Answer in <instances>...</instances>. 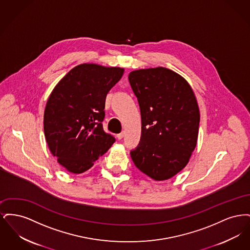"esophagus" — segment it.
<instances>
[{
    "instance_id": "1",
    "label": "esophagus",
    "mask_w": 250,
    "mask_h": 250,
    "mask_svg": "<svg viewBox=\"0 0 250 250\" xmlns=\"http://www.w3.org/2000/svg\"><path fill=\"white\" fill-rule=\"evenodd\" d=\"M124 135H125V133L124 132H122V133H120V134H117L116 135V138H117V140H122L123 138H124Z\"/></svg>"
}]
</instances>
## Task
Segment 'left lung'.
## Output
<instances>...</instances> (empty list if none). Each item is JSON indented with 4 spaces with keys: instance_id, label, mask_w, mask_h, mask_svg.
<instances>
[{
    "instance_id": "8db88e82",
    "label": "left lung",
    "mask_w": 250,
    "mask_h": 250,
    "mask_svg": "<svg viewBox=\"0 0 250 250\" xmlns=\"http://www.w3.org/2000/svg\"><path fill=\"white\" fill-rule=\"evenodd\" d=\"M128 80L142 114L141 143L131 158L150 178L170 179L188 165L197 145V98L188 81L166 67L134 70Z\"/></svg>"
}]
</instances>
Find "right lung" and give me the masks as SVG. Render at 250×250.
I'll use <instances>...</instances> for the list:
<instances>
[{
    "label": "right lung",
    "mask_w": 250,
    "mask_h": 250,
    "mask_svg": "<svg viewBox=\"0 0 250 250\" xmlns=\"http://www.w3.org/2000/svg\"><path fill=\"white\" fill-rule=\"evenodd\" d=\"M125 68L85 62L68 72L50 93L44 111L48 149L67 171L88 170L115 142L103 130L105 101Z\"/></svg>",
    "instance_id": "obj_1"
}]
</instances>
